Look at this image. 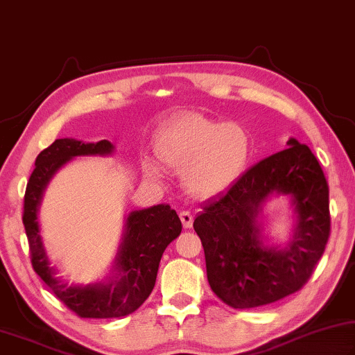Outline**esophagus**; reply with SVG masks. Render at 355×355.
I'll return each instance as SVG.
<instances>
[{
  "label": "esophagus",
  "mask_w": 355,
  "mask_h": 355,
  "mask_svg": "<svg viewBox=\"0 0 355 355\" xmlns=\"http://www.w3.org/2000/svg\"><path fill=\"white\" fill-rule=\"evenodd\" d=\"M179 218H181L182 226L185 229H190L191 225H193V215H191L189 210H181V212H179Z\"/></svg>",
  "instance_id": "1"
}]
</instances>
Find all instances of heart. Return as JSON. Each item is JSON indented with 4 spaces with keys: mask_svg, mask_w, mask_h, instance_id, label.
Returning <instances> with one entry per match:
<instances>
[{
    "mask_svg": "<svg viewBox=\"0 0 355 355\" xmlns=\"http://www.w3.org/2000/svg\"><path fill=\"white\" fill-rule=\"evenodd\" d=\"M157 154L168 166L184 168L189 193L212 198L239 181L251 155V139L237 123L184 112L162 128Z\"/></svg>",
    "mask_w": 355,
    "mask_h": 355,
    "instance_id": "heart-1",
    "label": "heart"
}]
</instances>
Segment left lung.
<instances>
[{"label":"left lung","mask_w":355,"mask_h":355,"mask_svg":"<svg viewBox=\"0 0 355 355\" xmlns=\"http://www.w3.org/2000/svg\"><path fill=\"white\" fill-rule=\"evenodd\" d=\"M287 145L241 174L226 193L209 200L193 221L210 288L234 309L266 306L301 290L331 235L324 173L307 145L296 139ZM272 193L290 194L298 216L285 250L263 246L257 221Z\"/></svg>","instance_id":"8db88e82"}]
</instances>
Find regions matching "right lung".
<instances>
[{
  "mask_svg": "<svg viewBox=\"0 0 355 355\" xmlns=\"http://www.w3.org/2000/svg\"><path fill=\"white\" fill-rule=\"evenodd\" d=\"M112 151L114 145L109 140L98 143L55 140L37 155L24 193L23 225L33 268L53 293L80 318H120L135 312L151 295L165 248L182 231L176 210L168 204L135 210L126 220L123 243L114 266L115 277L92 285H70L54 276L37 223L43 190L54 173L70 159L76 155H107Z\"/></svg>",
  "mask_w": 355,
  "mask_h": 355,
  "instance_id": "1",
  "label": "right lung"
}]
</instances>
